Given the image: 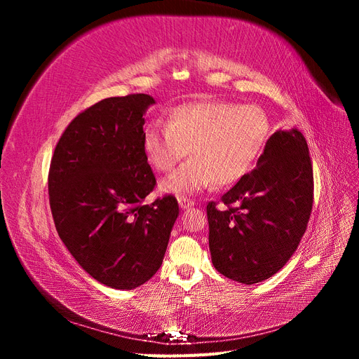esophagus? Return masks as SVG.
<instances>
[{
	"mask_svg": "<svg viewBox=\"0 0 359 359\" xmlns=\"http://www.w3.org/2000/svg\"><path fill=\"white\" fill-rule=\"evenodd\" d=\"M178 203H180V206H181L182 210H187V208H190V206H193V205H194V202H193L191 199L182 198V196H180V198H178Z\"/></svg>",
	"mask_w": 359,
	"mask_h": 359,
	"instance_id": "1",
	"label": "esophagus"
}]
</instances>
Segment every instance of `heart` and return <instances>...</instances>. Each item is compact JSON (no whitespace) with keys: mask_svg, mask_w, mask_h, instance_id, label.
<instances>
[{"mask_svg":"<svg viewBox=\"0 0 359 359\" xmlns=\"http://www.w3.org/2000/svg\"><path fill=\"white\" fill-rule=\"evenodd\" d=\"M269 137L268 116L255 104L201 100L177 106L168 124L154 121L144 130L148 161L169 172L187 156L191 158L161 182L172 193H194L224 187L252 169Z\"/></svg>","mask_w":359,"mask_h":359,"instance_id":"heart-1","label":"heart"}]
</instances>
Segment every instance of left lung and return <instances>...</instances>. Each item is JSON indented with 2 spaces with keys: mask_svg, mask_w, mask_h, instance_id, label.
Returning a JSON list of instances; mask_svg holds the SVG:
<instances>
[{
  "mask_svg": "<svg viewBox=\"0 0 359 359\" xmlns=\"http://www.w3.org/2000/svg\"><path fill=\"white\" fill-rule=\"evenodd\" d=\"M313 187L306 137L297 128L277 130L257 168L222 196L226 208L206 205L215 269L244 285L278 273L307 229Z\"/></svg>",
  "mask_w": 359,
  "mask_h": 359,
  "instance_id": "left-lung-1",
  "label": "left lung"
}]
</instances>
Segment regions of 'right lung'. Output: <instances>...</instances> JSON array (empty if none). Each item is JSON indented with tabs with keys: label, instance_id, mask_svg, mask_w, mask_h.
I'll use <instances>...</instances> for the list:
<instances>
[{
	"label": "right lung",
	"instance_id": "add662e5",
	"mask_svg": "<svg viewBox=\"0 0 359 359\" xmlns=\"http://www.w3.org/2000/svg\"><path fill=\"white\" fill-rule=\"evenodd\" d=\"M148 94L109 97L76 116L50 160L48 189L57 232L93 278L123 290L161 266L180 214L175 196L144 203L156 177L144 149Z\"/></svg>",
	"mask_w": 359,
	"mask_h": 359
}]
</instances>
